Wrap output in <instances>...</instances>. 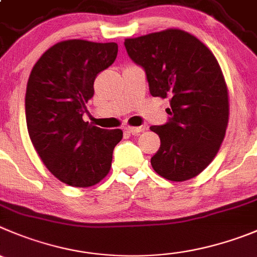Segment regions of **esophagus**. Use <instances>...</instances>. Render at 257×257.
I'll return each mask as SVG.
<instances>
[{"mask_svg":"<svg viewBox=\"0 0 257 257\" xmlns=\"http://www.w3.org/2000/svg\"><path fill=\"white\" fill-rule=\"evenodd\" d=\"M124 130L127 131V133L133 134V135H138V134L143 133L145 128H144L143 126H139V127H133V126H126L124 127Z\"/></svg>","mask_w":257,"mask_h":257,"instance_id":"1","label":"esophagus"}]
</instances>
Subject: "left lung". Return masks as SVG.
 Wrapping results in <instances>:
<instances>
[{
    "instance_id": "1",
    "label": "left lung",
    "mask_w": 257,
    "mask_h": 257,
    "mask_svg": "<svg viewBox=\"0 0 257 257\" xmlns=\"http://www.w3.org/2000/svg\"><path fill=\"white\" fill-rule=\"evenodd\" d=\"M146 72L153 97L169 98V121L150 130L160 138L153 169L172 182L192 179L218 153L228 124V89L216 57L199 39L168 29L124 40Z\"/></svg>"
}]
</instances>
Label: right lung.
<instances>
[{"label":"right lung","instance_id":"add662e5","mask_svg":"<svg viewBox=\"0 0 257 257\" xmlns=\"http://www.w3.org/2000/svg\"><path fill=\"white\" fill-rule=\"evenodd\" d=\"M116 43L60 41L34 65L25 96L26 124L36 153L60 182L87 188L111 169L122 130H106L83 121L94 94L97 74L117 57Z\"/></svg>","mask_w":257,"mask_h":257}]
</instances>
